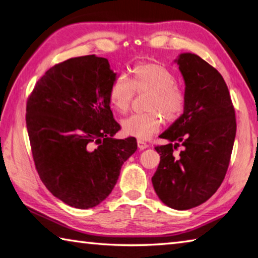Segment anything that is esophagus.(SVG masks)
Here are the masks:
<instances>
[{"label": "esophagus", "instance_id": "esophagus-1", "mask_svg": "<svg viewBox=\"0 0 258 258\" xmlns=\"http://www.w3.org/2000/svg\"><path fill=\"white\" fill-rule=\"evenodd\" d=\"M137 145H138V148H139V150H141V151L146 150V148L148 147L147 144H146L145 142H143V141H138V142H137Z\"/></svg>", "mask_w": 258, "mask_h": 258}]
</instances>
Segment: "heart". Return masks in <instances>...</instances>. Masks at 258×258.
<instances>
[{"label":"heart","instance_id":"1","mask_svg":"<svg viewBox=\"0 0 258 258\" xmlns=\"http://www.w3.org/2000/svg\"><path fill=\"white\" fill-rule=\"evenodd\" d=\"M175 78L168 68L155 62L142 63L134 68L132 80L120 76L112 81L108 89V99L119 112L129 110L135 90L150 93L146 110L143 114H134L122 120V132L126 136L146 141L160 132L162 114L168 121H174L184 107V96L175 87Z\"/></svg>","mask_w":258,"mask_h":258}]
</instances>
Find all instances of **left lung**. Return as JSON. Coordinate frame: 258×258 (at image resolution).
<instances>
[{
    "label": "left lung",
    "mask_w": 258,
    "mask_h": 258,
    "mask_svg": "<svg viewBox=\"0 0 258 258\" xmlns=\"http://www.w3.org/2000/svg\"><path fill=\"white\" fill-rule=\"evenodd\" d=\"M174 62L184 81L183 113L156 146L161 161L152 178L162 203L184 211L214 195L227 173L236 138V115L220 72L196 54L181 53ZM179 146V155L173 152Z\"/></svg>",
    "instance_id": "1"
}]
</instances>
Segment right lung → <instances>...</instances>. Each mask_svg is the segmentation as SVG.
Here are the masks:
<instances>
[{
	"instance_id": "obj_1",
	"label": "right lung",
	"mask_w": 258,
	"mask_h": 258,
	"mask_svg": "<svg viewBox=\"0 0 258 258\" xmlns=\"http://www.w3.org/2000/svg\"><path fill=\"white\" fill-rule=\"evenodd\" d=\"M117 75L105 57L86 55L52 67L27 102L26 123L36 169L53 196L75 209L105 200L136 138L115 139L108 89Z\"/></svg>"
}]
</instances>
